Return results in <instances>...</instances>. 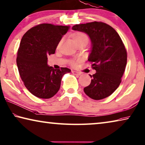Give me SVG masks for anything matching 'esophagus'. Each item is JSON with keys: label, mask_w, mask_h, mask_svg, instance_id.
I'll return each mask as SVG.
<instances>
[{"label": "esophagus", "mask_w": 145, "mask_h": 145, "mask_svg": "<svg viewBox=\"0 0 145 145\" xmlns=\"http://www.w3.org/2000/svg\"><path fill=\"white\" fill-rule=\"evenodd\" d=\"M72 72L73 74H74V75H80L81 74V73H80V72H77V71H74V70H72Z\"/></svg>", "instance_id": "obj_1"}]
</instances>
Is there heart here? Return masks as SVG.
I'll use <instances>...</instances> for the list:
<instances>
[{"label":"heart","mask_w":145,"mask_h":145,"mask_svg":"<svg viewBox=\"0 0 145 145\" xmlns=\"http://www.w3.org/2000/svg\"><path fill=\"white\" fill-rule=\"evenodd\" d=\"M73 39L75 42H77L78 40L84 39H88V36H87L86 33H83V32L77 31V32H75V33L73 34ZM71 64H72L73 66H75V64H76L75 61H72L71 62Z\"/></svg>","instance_id":"1"}]
</instances>
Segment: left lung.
Instances as JSON below:
<instances>
[{
  "label": "left lung",
  "mask_w": 145,
  "mask_h": 145,
  "mask_svg": "<svg viewBox=\"0 0 145 145\" xmlns=\"http://www.w3.org/2000/svg\"><path fill=\"white\" fill-rule=\"evenodd\" d=\"M72 29L88 34L92 44L88 61L96 73L90 75L92 79L84 88V93L94 100L108 97L121 84L127 62V52L120 36L102 22L76 24Z\"/></svg>",
  "instance_id": "8db88e82"
}]
</instances>
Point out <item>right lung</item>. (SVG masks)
<instances>
[{
  "label": "right lung",
  "instance_id": "right-lung-1",
  "mask_svg": "<svg viewBox=\"0 0 145 145\" xmlns=\"http://www.w3.org/2000/svg\"><path fill=\"white\" fill-rule=\"evenodd\" d=\"M69 26L40 24L23 35L17 55L18 70L24 86L33 95L50 99L61 87V79L71 70L54 69L47 64L48 56L54 54Z\"/></svg>",
  "mask_w": 145,
  "mask_h": 145
}]
</instances>
